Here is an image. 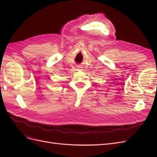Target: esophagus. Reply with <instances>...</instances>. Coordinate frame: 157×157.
Segmentation results:
<instances>
[{"mask_svg": "<svg viewBox=\"0 0 157 157\" xmlns=\"http://www.w3.org/2000/svg\"><path fill=\"white\" fill-rule=\"evenodd\" d=\"M80 69H81V67H77V71L80 70Z\"/></svg>", "mask_w": 157, "mask_h": 157, "instance_id": "obj_1", "label": "esophagus"}]
</instances>
